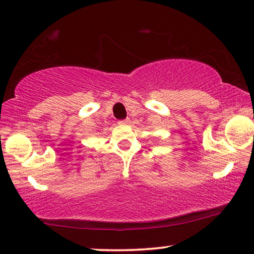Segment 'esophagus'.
I'll return each instance as SVG.
<instances>
[{
	"instance_id": "esophagus-1",
	"label": "esophagus",
	"mask_w": 254,
	"mask_h": 254,
	"mask_svg": "<svg viewBox=\"0 0 254 254\" xmlns=\"http://www.w3.org/2000/svg\"><path fill=\"white\" fill-rule=\"evenodd\" d=\"M127 123H129V120H122V121H118V124H121V125H127Z\"/></svg>"
}]
</instances>
